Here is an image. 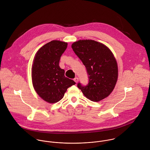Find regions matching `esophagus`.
Segmentation results:
<instances>
[{"instance_id": "1", "label": "esophagus", "mask_w": 150, "mask_h": 150, "mask_svg": "<svg viewBox=\"0 0 150 150\" xmlns=\"http://www.w3.org/2000/svg\"><path fill=\"white\" fill-rule=\"evenodd\" d=\"M74 81L76 83H77L78 81H79V78H78V77H75V78L74 79Z\"/></svg>"}]
</instances>
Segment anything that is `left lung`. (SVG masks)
<instances>
[{
  "mask_svg": "<svg viewBox=\"0 0 150 150\" xmlns=\"http://www.w3.org/2000/svg\"><path fill=\"white\" fill-rule=\"evenodd\" d=\"M71 48L86 66L89 78L87 86L79 83L77 87L91 101L107 98L118 79V66L112 52L103 44L92 40H79Z\"/></svg>",
  "mask_w": 150,
  "mask_h": 150,
  "instance_id": "obj_1",
  "label": "left lung"
}]
</instances>
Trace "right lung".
I'll use <instances>...</instances> for the list:
<instances>
[{
	"instance_id": "add662e5",
	"label": "right lung",
	"mask_w": 150,
	"mask_h": 150,
	"mask_svg": "<svg viewBox=\"0 0 150 150\" xmlns=\"http://www.w3.org/2000/svg\"><path fill=\"white\" fill-rule=\"evenodd\" d=\"M67 43L52 40L41 47L32 67V83L36 93L44 100L54 103L61 100L67 89L76 83L64 76L59 63Z\"/></svg>"
}]
</instances>
